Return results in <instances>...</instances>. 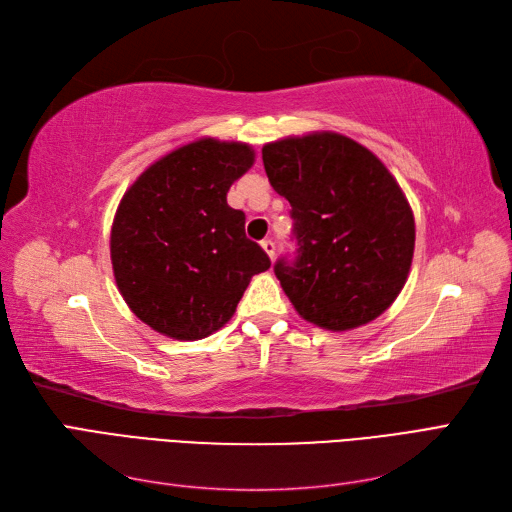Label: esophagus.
Instances as JSON below:
<instances>
[{"instance_id": "34e87169", "label": "esophagus", "mask_w": 512, "mask_h": 512, "mask_svg": "<svg viewBox=\"0 0 512 512\" xmlns=\"http://www.w3.org/2000/svg\"><path fill=\"white\" fill-rule=\"evenodd\" d=\"M262 250L267 252V256L273 260V256H275V243H273V239H262Z\"/></svg>"}]
</instances>
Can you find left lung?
Listing matches in <instances>:
<instances>
[{"label":"left lung","instance_id":"left-lung-1","mask_svg":"<svg viewBox=\"0 0 512 512\" xmlns=\"http://www.w3.org/2000/svg\"><path fill=\"white\" fill-rule=\"evenodd\" d=\"M262 162L292 207L297 256L273 269L299 316L329 331L378 318L404 288L414 254V215L395 177L335 132L269 143Z\"/></svg>","mask_w":512,"mask_h":512}]
</instances>
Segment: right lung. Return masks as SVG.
Returning a JSON list of instances; mask_svg holds the SVG:
<instances>
[{
  "mask_svg": "<svg viewBox=\"0 0 512 512\" xmlns=\"http://www.w3.org/2000/svg\"><path fill=\"white\" fill-rule=\"evenodd\" d=\"M245 143L200 138L151 164L123 194L111 230L115 282L153 331L203 339L232 318L265 250L245 237V213L226 203L252 168Z\"/></svg>",
  "mask_w": 512,
  "mask_h": 512,
  "instance_id": "1",
  "label": "right lung"
}]
</instances>
